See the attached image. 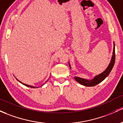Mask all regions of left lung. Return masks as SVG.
<instances>
[{
  "label": "left lung",
  "instance_id": "1",
  "mask_svg": "<svg viewBox=\"0 0 123 123\" xmlns=\"http://www.w3.org/2000/svg\"><path fill=\"white\" fill-rule=\"evenodd\" d=\"M113 56H112L111 60L110 63L109 65L108 66L107 69L104 71V72H102L100 74L98 75L95 76L94 77V79H92V80H85V79L79 78V77H75V80L79 82L81 84L85 85L86 86H95V85H97L98 84L100 83L101 82L103 81V80L105 79L107 76L109 75V74L110 73L111 71L113 69L114 65L115 63V58H116V56H115V46L114 45V49H113ZM70 67V65H69Z\"/></svg>",
  "mask_w": 123,
  "mask_h": 123
}]
</instances>
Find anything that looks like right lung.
Masks as SVG:
<instances>
[{
  "label": "right lung",
  "mask_w": 123,
  "mask_h": 123,
  "mask_svg": "<svg viewBox=\"0 0 123 123\" xmlns=\"http://www.w3.org/2000/svg\"><path fill=\"white\" fill-rule=\"evenodd\" d=\"M16 80H17V79H16ZM18 80V81H19V82H20V83H22V84H24V85H25V86H29V87H31V88H37V87H35V86H31V85H27V84H25L22 83V82H20V81H19L18 80Z\"/></svg>",
  "instance_id": "right-lung-1"
}]
</instances>
